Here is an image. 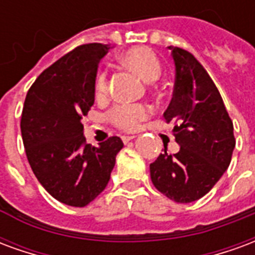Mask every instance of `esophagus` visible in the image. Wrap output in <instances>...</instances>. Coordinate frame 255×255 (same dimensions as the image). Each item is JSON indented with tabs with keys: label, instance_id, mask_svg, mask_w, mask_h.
I'll return each instance as SVG.
<instances>
[{
	"label": "esophagus",
	"instance_id": "1",
	"mask_svg": "<svg viewBox=\"0 0 255 255\" xmlns=\"http://www.w3.org/2000/svg\"><path fill=\"white\" fill-rule=\"evenodd\" d=\"M135 138L133 135H124V136H122V140L124 142V143H128L129 140H132V139Z\"/></svg>",
	"mask_w": 255,
	"mask_h": 255
}]
</instances>
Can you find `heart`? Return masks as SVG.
Wrapping results in <instances>:
<instances>
[{"mask_svg": "<svg viewBox=\"0 0 255 255\" xmlns=\"http://www.w3.org/2000/svg\"><path fill=\"white\" fill-rule=\"evenodd\" d=\"M124 67L131 69L140 78L151 82L154 80L161 71V64L153 50L149 47L136 46L124 53L120 58ZM109 91V79L108 73L102 71L95 78V97L104 98ZM151 113V108L146 104H119L113 106L108 119L109 122L122 131H136L142 122H144Z\"/></svg>", "mask_w": 255, "mask_h": 255, "instance_id": "b5f03b06", "label": "heart"}]
</instances>
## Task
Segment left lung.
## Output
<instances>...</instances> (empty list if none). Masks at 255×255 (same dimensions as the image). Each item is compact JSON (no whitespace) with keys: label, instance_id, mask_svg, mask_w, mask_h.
Masks as SVG:
<instances>
[{"label":"left lung","instance_id":"left-lung-1","mask_svg":"<svg viewBox=\"0 0 255 255\" xmlns=\"http://www.w3.org/2000/svg\"><path fill=\"white\" fill-rule=\"evenodd\" d=\"M176 69L173 97L164 112L180 144L150 164L154 187L172 201L188 203L208 194L230 166L234 124L216 84L191 53L169 46Z\"/></svg>","mask_w":255,"mask_h":255}]
</instances>
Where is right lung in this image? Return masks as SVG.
Wrapping results in <instances>:
<instances>
[{
    "mask_svg": "<svg viewBox=\"0 0 255 255\" xmlns=\"http://www.w3.org/2000/svg\"><path fill=\"white\" fill-rule=\"evenodd\" d=\"M108 45L86 43L46 68L27 93L20 128L27 160L53 198L71 206L94 201L111 179L119 136L86 143L82 119L94 105L95 76Z\"/></svg>",
    "mask_w": 255,
    "mask_h": 255,
    "instance_id": "right-lung-1",
    "label": "right lung"
}]
</instances>
